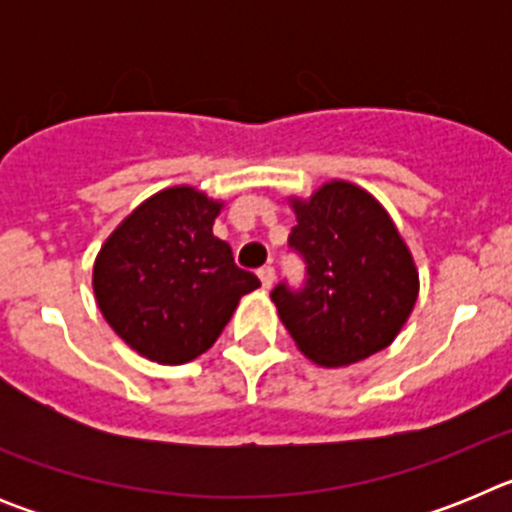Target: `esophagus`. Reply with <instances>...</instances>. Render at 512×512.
<instances>
[{"label":"esophagus","instance_id":"34e87169","mask_svg":"<svg viewBox=\"0 0 512 512\" xmlns=\"http://www.w3.org/2000/svg\"><path fill=\"white\" fill-rule=\"evenodd\" d=\"M259 279L261 284H264V289H271V284H274V279H277V271H274V266H261L259 269Z\"/></svg>","mask_w":512,"mask_h":512}]
</instances>
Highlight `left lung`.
Masks as SVG:
<instances>
[{
    "instance_id": "obj_1",
    "label": "left lung",
    "mask_w": 512,
    "mask_h": 512,
    "mask_svg": "<svg viewBox=\"0 0 512 512\" xmlns=\"http://www.w3.org/2000/svg\"><path fill=\"white\" fill-rule=\"evenodd\" d=\"M289 246L307 284H277L271 300L302 354L338 369L390 346L418 300V269L390 212L366 189L333 179L300 200Z\"/></svg>"
}]
</instances>
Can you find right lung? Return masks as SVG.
I'll return each mask as SVG.
<instances>
[{"label":"right lung","instance_id":"1","mask_svg":"<svg viewBox=\"0 0 512 512\" xmlns=\"http://www.w3.org/2000/svg\"><path fill=\"white\" fill-rule=\"evenodd\" d=\"M225 202L169 187L140 202L102 243L92 287L104 320L156 364H187L217 341L243 295L261 287L212 235Z\"/></svg>","mask_w":512,"mask_h":512}]
</instances>
